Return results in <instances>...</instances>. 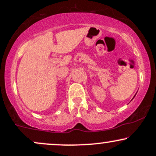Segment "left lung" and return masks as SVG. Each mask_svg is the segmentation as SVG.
I'll return each mask as SVG.
<instances>
[{"instance_id":"8db88e82","label":"left lung","mask_w":156,"mask_h":156,"mask_svg":"<svg viewBox=\"0 0 156 156\" xmlns=\"http://www.w3.org/2000/svg\"><path fill=\"white\" fill-rule=\"evenodd\" d=\"M137 93V92H136ZM136 94H135V95H134V97H135L136 96ZM134 97H133V98H134Z\"/></svg>"}]
</instances>
